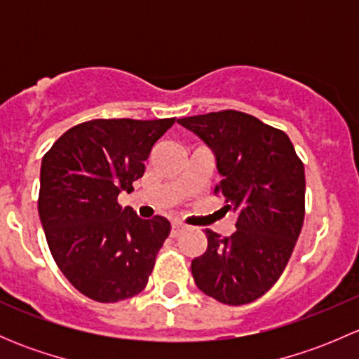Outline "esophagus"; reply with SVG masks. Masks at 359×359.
Masks as SVG:
<instances>
[{"mask_svg": "<svg viewBox=\"0 0 359 359\" xmlns=\"http://www.w3.org/2000/svg\"><path fill=\"white\" fill-rule=\"evenodd\" d=\"M182 231H184L182 224H173V226H172V236L177 238L179 234H182Z\"/></svg>", "mask_w": 359, "mask_h": 359, "instance_id": "34e87169", "label": "esophagus"}]
</instances>
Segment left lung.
I'll list each match as a JSON object with an SVG mask.
<instances>
[{"label": "left lung", "instance_id": "left-lung-1", "mask_svg": "<svg viewBox=\"0 0 359 359\" xmlns=\"http://www.w3.org/2000/svg\"><path fill=\"white\" fill-rule=\"evenodd\" d=\"M215 156V191L236 215L229 238L206 229L208 247L191 262L203 293L241 306L269 290L290 260L304 222L306 175L281 130L240 111L179 119Z\"/></svg>", "mask_w": 359, "mask_h": 359}]
</instances>
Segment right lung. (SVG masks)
Wrapping results in <instances>:
<instances>
[{
	"instance_id": "right-lung-1",
	"label": "right lung",
	"mask_w": 359,
	"mask_h": 359,
	"mask_svg": "<svg viewBox=\"0 0 359 359\" xmlns=\"http://www.w3.org/2000/svg\"><path fill=\"white\" fill-rule=\"evenodd\" d=\"M165 119H92L69 128L43 156L38 212L50 252L72 287L97 302L146 288L170 222L118 205L144 175Z\"/></svg>"
}]
</instances>
